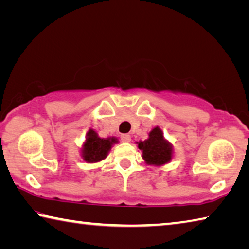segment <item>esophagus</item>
<instances>
[{"instance_id":"obj_1","label":"esophagus","mask_w":249,"mask_h":249,"mask_svg":"<svg viewBox=\"0 0 249 249\" xmlns=\"http://www.w3.org/2000/svg\"><path fill=\"white\" fill-rule=\"evenodd\" d=\"M121 141L123 142H130V136L127 134H123L121 135Z\"/></svg>"}]
</instances>
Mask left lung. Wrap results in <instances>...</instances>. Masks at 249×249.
Returning a JSON list of instances; mask_svg holds the SVG:
<instances>
[{
    "label": "left lung",
    "instance_id": "1",
    "mask_svg": "<svg viewBox=\"0 0 249 249\" xmlns=\"http://www.w3.org/2000/svg\"><path fill=\"white\" fill-rule=\"evenodd\" d=\"M138 148L142 150V158L149 165L160 166L171 159V146L165 141L159 127L151 130L148 140L140 142Z\"/></svg>",
    "mask_w": 249,
    "mask_h": 249
}]
</instances>
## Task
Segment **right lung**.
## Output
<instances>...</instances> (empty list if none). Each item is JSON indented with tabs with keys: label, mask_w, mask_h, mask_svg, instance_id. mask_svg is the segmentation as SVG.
Masks as SVG:
<instances>
[{
	"label": "right lung",
	"mask_w": 249,
	"mask_h": 249,
	"mask_svg": "<svg viewBox=\"0 0 249 249\" xmlns=\"http://www.w3.org/2000/svg\"><path fill=\"white\" fill-rule=\"evenodd\" d=\"M115 138H103L98 137L94 130L88 133V138L82 149V157L88 162H96L107 157V151L113 144H115Z\"/></svg>",
	"instance_id": "add662e5"
}]
</instances>
